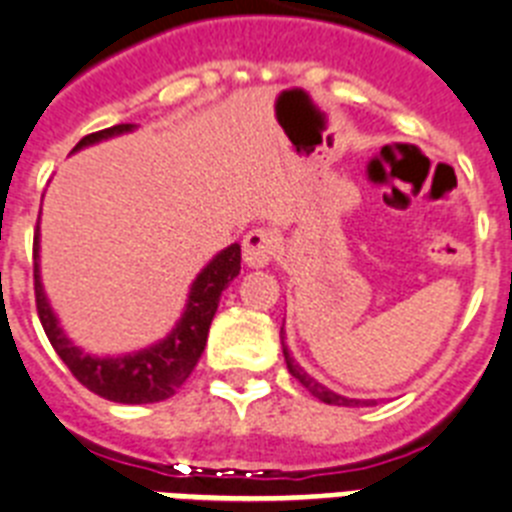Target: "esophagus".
Masks as SVG:
<instances>
[{
	"instance_id": "esophagus-1",
	"label": "esophagus",
	"mask_w": 512,
	"mask_h": 512,
	"mask_svg": "<svg viewBox=\"0 0 512 512\" xmlns=\"http://www.w3.org/2000/svg\"><path fill=\"white\" fill-rule=\"evenodd\" d=\"M278 236L270 229H252L244 236L242 255L249 268H265L276 260Z\"/></svg>"
}]
</instances>
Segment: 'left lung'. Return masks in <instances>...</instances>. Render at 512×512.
Returning <instances> with one entry per match:
<instances>
[{
	"mask_svg": "<svg viewBox=\"0 0 512 512\" xmlns=\"http://www.w3.org/2000/svg\"><path fill=\"white\" fill-rule=\"evenodd\" d=\"M281 343H283V328H281ZM283 356H286V367H289L291 375L302 382L304 388L315 395V398H320L322 403H330V406H362V403H364V406H369V403H375V401H356V398H346V395H338V393H333V390L325 388V385H320L315 377H309L307 372H304V369L294 362V356L289 354L286 343H283Z\"/></svg>",
	"mask_w": 512,
	"mask_h": 512,
	"instance_id": "8db88e82",
	"label": "left lung"
}]
</instances>
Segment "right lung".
<instances>
[{"label":"right lung","instance_id":"1","mask_svg":"<svg viewBox=\"0 0 512 512\" xmlns=\"http://www.w3.org/2000/svg\"><path fill=\"white\" fill-rule=\"evenodd\" d=\"M130 130H135V124H114L109 130L85 135L75 145V150ZM33 260H36L33 263V289H36L38 320L44 325L46 338L51 341L54 351L70 367L75 380L83 382L90 393L101 395L106 401L156 403L166 401L182 388L184 380L192 375L197 359L203 356L210 322L216 315L223 289L239 276V268H242V249L239 244H231L200 270V276L192 283L182 320L176 322V328L161 343L137 351V354L114 356V359L83 354L59 328L57 317L46 302L41 276H38V226L33 234Z\"/></svg>","mask_w":512,"mask_h":512}]
</instances>
